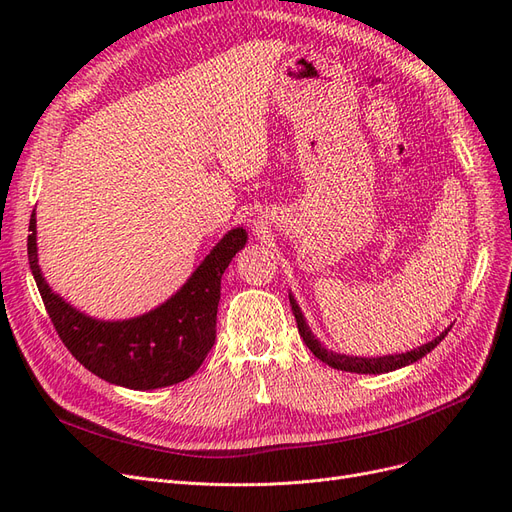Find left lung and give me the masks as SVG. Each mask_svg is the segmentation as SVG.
Masks as SVG:
<instances>
[{
  "instance_id": "1",
  "label": "left lung",
  "mask_w": 512,
  "mask_h": 512,
  "mask_svg": "<svg viewBox=\"0 0 512 512\" xmlns=\"http://www.w3.org/2000/svg\"><path fill=\"white\" fill-rule=\"evenodd\" d=\"M290 305H292V314H294V320H297V327H299V335L303 337L305 346L314 352V356H318V359L322 363H327L335 369H342V371H350V374H386V371H393V369H399V367H406L418 359H423V356L427 352H431L433 348H436L442 339L448 335L446 329L442 335H438L433 342L416 348V350H410L406 354H389V356H378V359H363V356H346V354H335L331 350L324 348L318 339L312 335V331H309V327L303 320V314L299 305L294 303L292 294H290Z\"/></svg>"
}]
</instances>
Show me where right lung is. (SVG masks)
<instances>
[{"label":"right lung","mask_w":512,"mask_h":512,"mask_svg":"<svg viewBox=\"0 0 512 512\" xmlns=\"http://www.w3.org/2000/svg\"><path fill=\"white\" fill-rule=\"evenodd\" d=\"M245 241L243 228L230 230L175 297L123 322L89 318L51 292L38 267L36 211L29 220L27 256L46 312L74 359L106 382L149 391L188 380L203 365L215 344L222 273Z\"/></svg>","instance_id":"add662e5"}]
</instances>
